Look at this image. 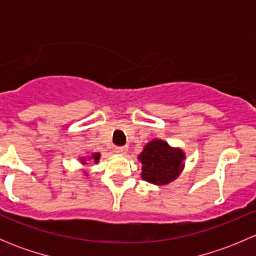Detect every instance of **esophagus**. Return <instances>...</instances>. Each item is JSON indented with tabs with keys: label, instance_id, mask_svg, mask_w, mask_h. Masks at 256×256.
Returning a JSON list of instances; mask_svg holds the SVG:
<instances>
[{
	"label": "esophagus",
	"instance_id": "esophagus-1",
	"mask_svg": "<svg viewBox=\"0 0 256 256\" xmlns=\"http://www.w3.org/2000/svg\"><path fill=\"white\" fill-rule=\"evenodd\" d=\"M128 147L126 146H120V147H115V152L118 154H126L128 152Z\"/></svg>",
	"mask_w": 256,
	"mask_h": 256
}]
</instances>
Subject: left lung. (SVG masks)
I'll list each match as a JSON object with an SVG mask.
<instances>
[{
	"label": "left lung",
	"mask_w": 256,
	"mask_h": 256,
	"mask_svg": "<svg viewBox=\"0 0 256 256\" xmlns=\"http://www.w3.org/2000/svg\"><path fill=\"white\" fill-rule=\"evenodd\" d=\"M138 158L142 170L141 178L156 186H164L182 174L186 154L180 147H172L166 141L154 138L144 147Z\"/></svg>",
	"instance_id": "obj_1"
}]
</instances>
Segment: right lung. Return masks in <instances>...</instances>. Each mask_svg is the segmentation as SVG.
<instances>
[{
  "mask_svg": "<svg viewBox=\"0 0 256 256\" xmlns=\"http://www.w3.org/2000/svg\"><path fill=\"white\" fill-rule=\"evenodd\" d=\"M100 156H102V154H100L99 152H95V154H92V156L82 157V158H80V162H82V164H88V162H94V164H98L100 160Z\"/></svg>",
  "mask_w": 256,
  "mask_h": 256,
  "instance_id": "obj_1",
  "label": "right lung"
}]
</instances>
